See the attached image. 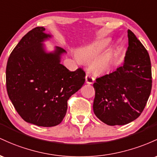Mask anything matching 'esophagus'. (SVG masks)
Listing matches in <instances>:
<instances>
[{"label": "esophagus", "mask_w": 157, "mask_h": 157, "mask_svg": "<svg viewBox=\"0 0 157 157\" xmlns=\"http://www.w3.org/2000/svg\"><path fill=\"white\" fill-rule=\"evenodd\" d=\"M85 81H86V83L87 84H93L94 82V78L91 76V75H86L85 77Z\"/></svg>", "instance_id": "1"}]
</instances>
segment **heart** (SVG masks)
Here are the masks:
<instances>
[{
    "mask_svg": "<svg viewBox=\"0 0 157 157\" xmlns=\"http://www.w3.org/2000/svg\"><path fill=\"white\" fill-rule=\"evenodd\" d=\"M111 38H107L84 46L80 49L78 55H75V59L79 62H82V61H91V60L94 59L104 49L108 47L111 44ZM112 55L113 50H110L107 51L104 55L97 58L93 63V68L97 70H101L106 68L110 63Z\"/></svg>",
    "mask_w": 157,
    "mask_h": 157,
    "instance_id": "heart-1",
    "label": "heart"
}]
</instances>
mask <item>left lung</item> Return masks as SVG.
<instances>
[{"mask_svg":"<svg viewBox=\"0 0 157 157\" xmlns=\"http://www.w3.org/2000/svg\"><path fill=\"white\" fill-rule=\"evenodd\" d=\"M122 66L98 77L93 112L107 125H124L137 119L151 94V65L148 52L130 29Z\"/></svg>","mask_w":157,"mask_h":157,"instance_id":"1","label":"left lung"}]
</instances>
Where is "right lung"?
<instances>
[{"label": "right lung", "instance_id": "1", "mask_svg": "<svg viewBox=\"0 0 157 157\" xmlns=\"http://www.w3.org/2000/svg\"><path fill=\"white\" fill-rule=\"evenodd\" d=\"M53 36L38 26L27 33L10 54L6 70L8 96L24 121L40 127L58 125L66 115L67 100L85 82L80 68L71 72L61 64L67 52L48 51Z\"/></svg>", "mask_w": 157, "mask_h": 157}]
</instances>
